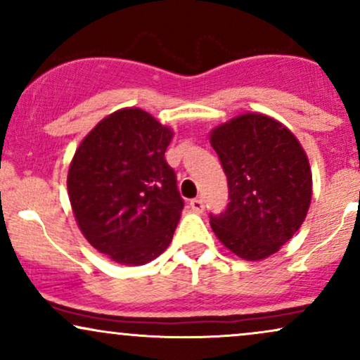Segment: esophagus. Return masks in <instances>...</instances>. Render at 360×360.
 I'll return each mask as SVG.
<instances>
[{
  "instance_id": "1",
  "label": "esophagus",
  "mask_w": 360,
  "mask_h": 360,
  "mask_svg": "<svg viewBox=\"0 0 360 360\" xmlns=\"http://www.w3.org/2000/svg\"><path fill=\"white\" fill-rule=\"evenodd\" d=\"M189 206H191L193 212H196V213H201L205 210V203L201 198H194V200L189 201Z\"/></svg>"
}]
</instances>
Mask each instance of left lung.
I'll list each match as a JSON object with an SVG mask.
<instances>
[{"label":"left lung","mask_w":360,"mask_h":360,"mask_svg":"<svg viewBox=\"0 0 360 360\" xmlns=\"http://www.w3.org/2000/svg\"><path fill=\"white\" fill-rule=\"evenodd\" d=\"M229 205L210 217L214 235L243 260L276 254L300 230L311 203V169L292 131L262 113H243L213 128Z\"/></svg>","instance_id":"8db88e82"}]
</instances>
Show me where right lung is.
<instances>
[{
    "mask_svg": "<svg viewBox=\"0 0 360 360\" xmlns=\"http://www.w3.org/2000/svg\"><path fill=\"white\" fill-rule=\"evenodd\" d=\"M174 131L147 111L122 108L82 139L68 172L77 226L122 266H143L167 249L184 208L164 159Z\"/></svg>",
    "mask_w": 360,
    "mask_h": 360,
    "instance_id": "obj_1",
    "label": "right lung"
}]
</instances>
